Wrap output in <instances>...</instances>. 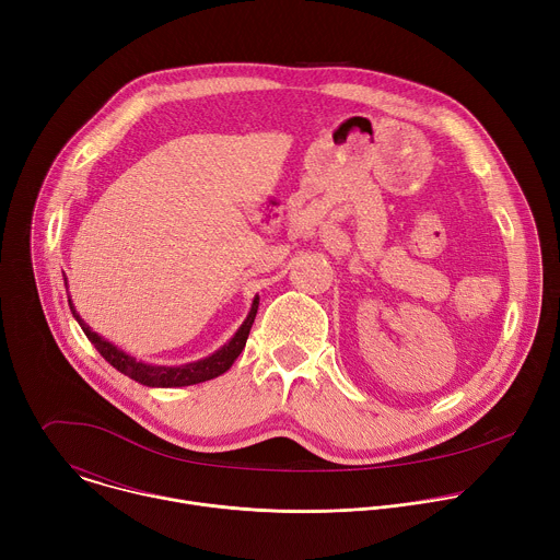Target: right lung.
<instances>
[{
	"label": "right lung",
	"instance_id": "add662e5",
	"mask_svg": "<svg viewBox=\"0 0 560 560\" xmlns=\"http://www.w3.org/2000/svg\"><path fill=\"white\" fill-rule=\"evenodd\" d=\"M66 281V279H63ZM66 292H68V283H66ZM68 305H70V312L72 316L77 318V324L82 326L84 335L89 337V341L97 348V352L115 368L119 370L121 374L130 376L132 381L141 383V385H148V387H184V385H195V383H203V381H210L219 374H223L232 363L234 359L242 354V350L246 348V341H248V335H250V328L255 324V316H257V307H259V301L255 299L253 301V307L246 316V322L242 324V328H238L234 332V337L223 343L217 352H212L210 357L206 359H199V361H192V363H186V365H152V363H143V361H137L135 357L126 354L124 350H119L115 343L106 341L104 337H100L97 332H93L86 324L84 318L77 314L72 301L68 299Z\"/></svg>",
	"mask_w": 560,
	"mask_h": 560
}]
</instances>
